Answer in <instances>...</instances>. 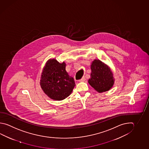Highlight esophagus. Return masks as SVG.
<instances>
[{"label": "esophagus", "mask_w": 149, "mask_h": 149, "mask_svg": "<svg viewBox=\"0 0 149 149\" xmlns=\"http://www.w3.org/2000/svg\"><path fill=\"white\" fill-rule=\"evenodd\" d=\"M85 81V79L84 77H82L81 79H79V81H80V82H83V81Z\"/></svg>", "instance_id": "obj_1"}]
</instances>
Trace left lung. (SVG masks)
<instances>
[{
  "label": "left lung",
  "mask_w": 149,
  "mask_h": 149,
  "mask_svg": "<svg viewBox=\"0 0 149 149\" xmlns=\"http://www.w3.org/2000/svg\"><path fill=\"white\" fill-rule=\"evenodd\" d=\"M89 84L98 93L107 92L112 88L115 79L110 67L99 59H94L91 65Z\"/></svg>",
  "instance_id": "left-lung-1"
}]
</instances>
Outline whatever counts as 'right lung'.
<instances>
[{
    "mask_svg": "<svg viewBox=\"0 0 149 149\" xmlns=\"http://www.w3.org/2000/svg\"><path fill=\"white\" fill-rule=\"evenodd\" d=\"M66 66L64 62L52 58L48 60L43 68L40 85L45 94L53 100L67 98L75 86L74 79L66 71Z\"/></svg>",
    "mask_w": 149,
    "mask_h": 149,
    "instance_id": "add662e5",
    "label": "right lung"
}]
</instances>
